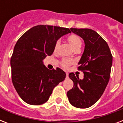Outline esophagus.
<instances>
[{"mask_svg":"<svg viewBox=\"0 0 123 123\" xmlns=\"http://www.w3.org/2000/svg\"><path fill=\"white\" fill-rule=\"evenodd\" d=\"M66 77L68 78V73H66Z\"/></svg>","mask_w":123,"mask_h":123,"instance_id":"obj_1","label":"esophagus"}]
</instances>
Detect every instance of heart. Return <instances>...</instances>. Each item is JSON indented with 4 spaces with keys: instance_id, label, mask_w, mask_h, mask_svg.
Listing matches in <instances>:
<instances>
[{
    "instance_id": "obj_1",
    "label": "heart",
    "mask_w": 123,
    "mask_h": 123,
    "mask_svg": "<svg viewBox=\"0 0 123 123\" xmlns=\"http://www.w3.org/2000/svg\"><path fill=\"white\" fill-rule=\"evenodd\" d=\"M67 40L69 44L71 45V47L73 48L74 51H77V50H80V48L82 47V41H81L80 38L76 34H71L68 36ZM60 44V41L58 40L55 43V50L59 47ZM71 64H73V61L69 59H64L62 61V66L65 68H67L71 65Z\"/></svg>"
}]
</instances>
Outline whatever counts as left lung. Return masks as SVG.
<instances>
[{"instance_id": "obj_1", "label": "left lung", "mask_w": 123, "mask_h": 123, "mask_svg": "<svg viewBox=\"0 0 123 123\" xmlns=\"http://www.w3.org/2000/svg\"><path fill=\"white\" fill-rule=\"evenodd\" d=\"M70 29L84 41V52L79 62L84 79L69 73L73 87L68 91L67 96L73 106L86 109L100 98L109 83L112 55L107 42L96 31L90 29Z\"/></svg>"}]
</instances>
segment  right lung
I'll use <instances>...</instances> for the list:
<instances>
[{
	"instance_id": "1",
	"label": "right lung",
	"mask_w": 123,
	"mask_h": 123,
	"mask_svg": "<svg viewBox=\"0 0 123 123\" xmlns=\"http://www.w3.org/2000/svg\"><path fill=\"white\" fill-rule=\"evenodd\" d=\"M71 33L67 28L37 25L20 37L11 58L12 82L20 97L28 104L42 105L48 101L54 88L64 80L60 68L48 69L43 64L62 36Z\"/></svg>"
}]
</instances>
